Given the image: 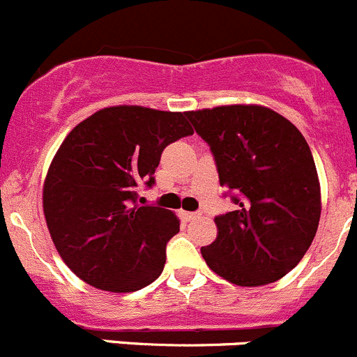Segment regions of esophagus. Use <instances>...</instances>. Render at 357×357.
Wrapping results in <instances>:
<instances>
[{
    "label": "esophagus",
    "mask_w": 357,
    "mask_h": 357,
    "mask_svg": "<svg viewBox=\"0 0 357 357\" xmlns=\"http://www.w3.org/2000/svg\"><path fill=\"white\" fill-rule=\"evenodd\" d=\"M182 215L185 217V220H196L202 217V212H184Z\"/></svg>",
    "instance_id": "obj_1"
}]
</instances>
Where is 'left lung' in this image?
<instances>
[{
    "label": "left lung",
    "instance_id": "1",
    "mask_svg": "<svg viewBox=\"0 0 357 357\" xmlns=\"http://www.w3.org/2000/svg\"><path fill=\"white\" fill-rule=\"evenodd\" d=\"M210 145L236 210L215 217L202 247L210 270L236 286H264L301 261L317 233L321 185L310 147L293 122L261 105L185 112Z\"/></svg>",
    "mask_w": 357,
    "mask_h": 357
}]
</instances>
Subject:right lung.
<instances>
[{"mask_svg": "<svg viewBox=\"0 0 357 357\" xmlns=\"http://www.w3.org/2000/svg\"><path fill=\"white\" fill-rule=\"evenodd\" d=\"M192 135L182 112L121 105L98 110L70 131L43 184V213L57 252L89 286L133 293L161 275L166 243L181 220L138 206L154 185L166 145Z\"/></svg>", "mask_w": 357, "mask_h": 357, "instance_id": "right-lung-1", "label": "right lung"}]
</instances>
